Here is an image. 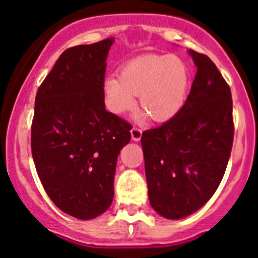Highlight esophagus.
Instances as JSON below:
<instances>
[{
	"label": "esophagus",
	"mask_w": 258,
	"mask_h": 258,
	"mask_svg": "<svg viewBox=\"0 0 258 258\" xmlns=\"http://www.w3.org/2000/svg\"><path fill=\"white\" fill-rule=\"evenodd\" d=\"M131 136H132V140L139 141L141 139V136H143V130L139 128V127H132Z\"/></svg>",
	"instance_id": "34e87169"
}]
</instances>
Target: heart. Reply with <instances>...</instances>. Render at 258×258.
Segmentation results:
<instances>
[{"mask_svg": "<svg viewBox=\"0 0 258 258\" xmlns=\"http://www.w3.org/2000/svg\"><path fill=\"white\" fill-rule=\"evenodd\" d=\"M189 69L174 54H146L124 64L121 76L109 75L103 83L105 107L122 114L135 105L139 95L141 108L154 121L174 117L186 102Z\"/></svg>", "mask_w": 258, "mask_h": 258, "instance_id": "heart-1", "label": "heart"}]
</instances>
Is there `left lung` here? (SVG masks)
<instances>
[{
	"label": "left lung",
	"mask_w": 258,
	"mask_h": 258,
	"mask_svg": "<svg viewBox=\"0 0 258 258\" xmlns=\"http://www.w3.org/2000/svg\"><path fill=\"white\" fill-rule=\"evenodd\" d=\"M188 52L197 72L186 103L141 136L150 205L167 219L191 215L215 194L234 137L229 85L206 54Z\"/></svg>",
	"instance_id": "obj_1"
}]
</instances>
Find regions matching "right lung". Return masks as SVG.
<instances>
[{"label":"right lung","mask_w":258,"mask_h":258,"mask_svg":"<svg viewBox=\"0 0 258 258\" xmlns=\"http://www.w3.org/2000/svg\"><path fill=\"white\" fill-rule=\"evenodd\" d=\"M114 39L69 48L35 96L31 155L53 204L74 218L99 216L112 204L119 151L131 124L107 112V56Z\"/></svg>","instance_id":"add662e5"}]
</instances>
